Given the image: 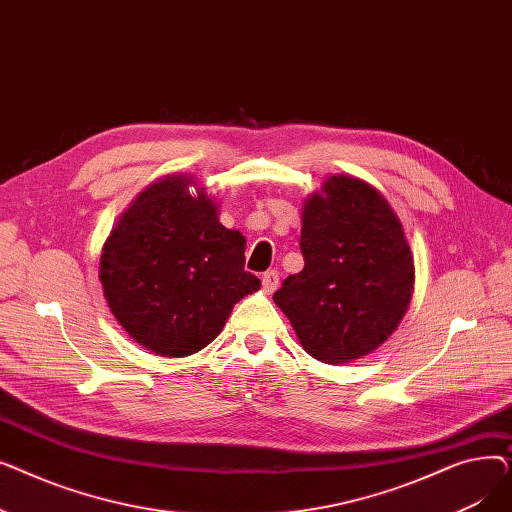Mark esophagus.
<instances>
[{"mask_svg":"<svg viewBox=\"0 0 512 512\" xmlns=\"http://www.w3.org/2000/svg\"><path fill=\"white\" fill-rule=\"evenodd\" d=\"M261 284H263L265 292H274L278 288V284H280V272L278 270H267L261 276Z\"/></svg>","mask_w":512,"mask_h":512,"instance_id":"esophagus-1","label":"esophagus"}]
</instances>
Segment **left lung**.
<instances>
[{"instance_id": "1", "label": "left lung", "mask_w": 512, "mask_h": 512, "mask_svg": "<svg viewBox=\"0 0 512 512\" xmlns=\"http://www.w3.org/2000/svg\"><path fill=\"white\" fill-rule=\"evenodd\" d=\"M305 203V267L274 292L305 351L348 363L388 340L413 292V255L388 201L351 176H332Z\"/></svg>"}]
</instances>
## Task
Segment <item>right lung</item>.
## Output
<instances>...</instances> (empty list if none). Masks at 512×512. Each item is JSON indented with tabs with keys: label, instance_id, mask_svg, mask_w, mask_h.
Masks as SVG:
<instances>
[{
	"label": "right lung",
	"instance_id": "add662e5",
	"mask_svg": "<svg viewBox=\"0 0 512 512\" xmlns=\"http://www.w3.org/2000/svg\"><path fill=\"white\" fill-rule=\"evenodd\" d=\"M193 178L168 176L137 197L107 238L99 280L118 324L149 351L186 357L218 336L242 297L259 290L245 270V236L218 220Z\"/></svg>",
	"mask_w": 512,
	"mask_h": 512
}]
</instances>
